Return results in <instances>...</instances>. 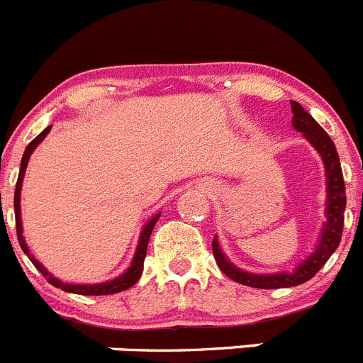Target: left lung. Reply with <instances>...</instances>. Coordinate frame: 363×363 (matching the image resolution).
Listing matches in <instances>:
<instances>
[{"label": "left lung", "mask_w": 363, "mask_h": 363, "mask_svg": "<svg viewBox=\"0 0 363 363\" xmlns=\"http://www.w3.org/2000/svg\"><path fill=\"white\" fill-rule=\"evenodd\" d=\"M291 107H293V127L296 130H300V133H303V136L309 140L311 145L318 150L323 160V165H325L327 221L322 230V238H320L316 251L303 264L298 265L293 272L251 274V272L240 271V269L234 267L229 259L223 256V252L220 251V245H218V240L214 238V259H216V264L221 269V272L225 277H229L230 280L238 281L242 285H249V287H256V289H281V287H294V285L306 284L307 280H311L325 265L327 259L331 258L333 252L336 251V247L340 245L342 230H344L345 184L335 143H333V140L327 136L325 130L314 121V118L298 101H291Z\"/></svg>", "instance_id": "obj_1"}]
</instances>
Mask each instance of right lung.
Segmentation results:
<instances>
[{"label":"right lung","instance_id":"add662e5","mask_svg":"<svg viewBox=\"0 0 363 363\" xmlns=\"http://www.w3.org/2000/svg\"><path fill=\"white\" fill-rule=\"evenodd\" d=\"M50 127H47V129L43 130L41 134H38L34 140H32L30 143L27 145V149H25V154L23 158H21V167H19V176H18V184H16V191H14V213H16V233H18V242L19 245H21V249H23L25 255L28 256V259H30L32 264H34V267L38 269V271L43 274L45 278H47V281H49L50 285H54V287H60L62 291H65V293H74V294H83V296H101V294H114V293H121V291L129 289V287H133L134 284H136L138 280H140V277H142L143 272V259H145V255H147V245H149V238H150V233H152L154 225H156V221H158L160 214H156V216L152 218V220L147 223L145 227H143L142 230V236H140V243H138V249H136V255H134V259L133 264H130L129 271L125 272V274H121L120 278H116V280H111V281H105V284H98V285H70V284H63V281L56 280L54 277H50L49 271L43 267V265L38 262L34 256H30V252H28V247L27 243H25L23 240V229H21V207H19V194H21V182H23V176H25V169H27V163H28V158H30L32 150L36 149L38 143L43 142V138L49 134Z\"/></svg>","mask_w":363,"mask_h":363}]
</instances>
